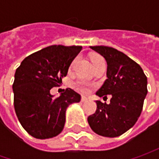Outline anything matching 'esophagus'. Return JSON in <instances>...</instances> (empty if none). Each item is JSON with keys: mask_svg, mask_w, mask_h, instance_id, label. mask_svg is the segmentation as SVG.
Wrapping results in <instances>:
<instances>
[{"mask_svg": "<svg viewBox=\"0 0 159 159\" xmlns=\"http://www.w3.org/2000/svg\"><path fill=\"white\" fill-rule=\"evenodd\" d=\"M88 101V98L86 96H82L81 97V102H87Z\"/></svg>", "mask_w": 159, "mask_h": 159, "instance_id": "obj_1", "label": "esophagus"}]
</instances>
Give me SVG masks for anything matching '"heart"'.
<instances>
[{
  "label": "heart",
  "mask_w": 159,
  "mask_h": 159,
  "mask_svg": "<svg viewBox=\"0 0 159 159\" xmlns=\"http://www.w3.org/2000/svg\"><path fill=\"white\" fill-rule=\"evenodd\" d=\"M102 61H104L101 57H94L92 58V64H93V66H95L97 64H99V63H101ZM78 86L80 87V89H81L82 91H88L89 90V85L88 84H86V83L84 82H79L78 83Z\"/></svg>",
  "instance_id": "b5f03b06"
}]
</instances>
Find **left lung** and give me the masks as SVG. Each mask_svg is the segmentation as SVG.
I'll return each mask as SVG.
<instances>
[{
	"mask_svg": "<svg viewBox=\"0 0 159 159\" xmlns=\"http://www.w3.org/2000/svg\"><path fill=\"white\" fill-rule=\"evenodd\" d=\"M106 60L107 80L96 92L111 95V102L96 101V111L88 118L91 129L105 137H117L136 123L143 111L147 77L142 67L124 53L106 46L90 47Z\"/></svg>",
	"mask_w": 159,
	"mask_h": 159,
	"instance_id": "8db88e82",
	"label": "left lung"
}]
</instances>
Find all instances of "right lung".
Segmentation results:
<instances>
[{
    "label": "right lung",
    "mask_w": 159,
    "mask_h": 159,
    "mask_svg": "<svg viewBox=\"0 0 159 159\" xmlns=\"http://www.w3.org/2000/svg\"><path fill=\"white\" fill-rule=\"evenodd\" d=\"M81 46L53 45L25 57L16 70L12 86L16 117L24 129L37 139L58 135L64 129L68 106L80 101L70 89L58 97L50 89L62 82Z\"/></svg>",
    "instance_id": "obj_1"
}]
</instances>
